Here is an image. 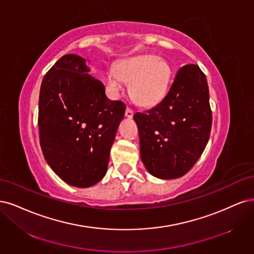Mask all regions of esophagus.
Segmentation results:
<instances>
[{"label":"esophagus","mask_w":254,"mask_h":254,"mask_svg":"<svg viewBox=\"0 0 254 254\" xmlns=\"http://www.w3.org/2000/svg\"><path fill=\"white\" fill-rule=\"evenodd\" d=\"M133 111L130 110L129 108H127V110H126V117L127 118H132L133 117Z\"/></svg>","instance_id":"esophagus-1"}]
</instances>
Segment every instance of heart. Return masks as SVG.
<instances>
[{"label":"heart","mask_w":254,"mask_h":254,"mask_svg":"<svg viewBox=\"0 0 254 254\" xmlns=\"http://www.w3.org/2000/svg\"><path fill=\"white\" fill-rule=\"evenodd\" d=\"M106 78L115 95L124 92L125 82H127L130 83V95L138 104L152 106L161 101L168 92L171 67L157 56L141 55L121 62L117 70L110 69Z\"/></svg>","instance_id":"b5f03b06"}]
</instances>
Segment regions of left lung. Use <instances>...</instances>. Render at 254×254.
<instances>
[{
	"label": "left lung",
	"instance_id": "left-lung-1",
	"mask_svg": "<svg viewBox=\"0 0 254 254\" xmlns=\"http://www.w3.org/2000/svg\"><path fill=\"white\" fill-rule=\"evenodd\" d=\"M133 118L149 173L160 179L182 177L198 160L210 137L212 113L204 73L197 65H185L165 98Z\"/></svg>",
	"mask_w": 254,
	"mask_h": 254
}]
</instances>
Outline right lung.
Returning a JSON list of instances; mask_svg holds the SVG:
<instances>
[{
	"label": "right lung",
	"mask_w": 254,
	"mask_h": 254,
	"mask_svg": "<svg viewBox=\"0 0 254 254\" xmlns=\"http://www.w3.org/2000/svg\"><path fill=\"white\" fill-rule=\"evenodd\" d=\"M91 62L88 60V63ZM86 60L65 55L43 78L39 97L40 144L63 182L88 188L108 171L110 151L126 105L110 100Z\"/></svg>",
	"instance_id": "right-lung-1"
}]
</instances>
